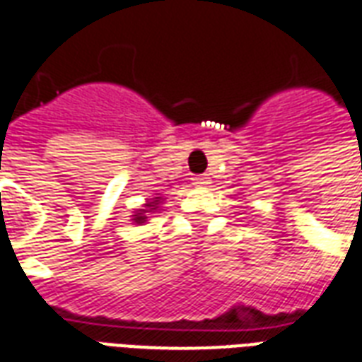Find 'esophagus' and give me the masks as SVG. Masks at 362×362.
Wrapping results in <instances>:
<instances>
[{
    "mask_svg": "<svg viewBox=\"0 0 362 362\" xmlns=\"http://www.w3.org/2000/svg\"><path fill=\"white\" fill-rule=\"evenodd\" d=\"M206 184H209V178H206V176H193V186L203 187L206 186Z\"/></svg>",
    "mask_w": 362,
    "mask_h": 362,
    "instance_id": "obj_1",
    "label": "esophagus"
}]
</instances>
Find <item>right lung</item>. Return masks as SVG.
<instances>
[{
  "instance_id": "obj_1",
  "label": "right lung",
  "mask_w": 362,
  "mask_h": 362,
  "mask_svg": "<svg viewBox=\"0 0 362 362\" xmlns=\"http://www.w3.org/2000/svg\"><path fill=\"white\" fill-rule=\"evenodd\" d=\"M163 203V197H151L144 203L142 209H136L134 214H132V222L138 226H142L148 222V214H153L156 211H159V205Z\"/></svg>"
}]
</instances>
